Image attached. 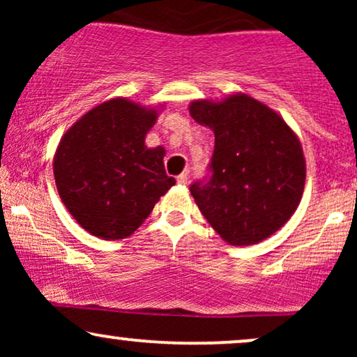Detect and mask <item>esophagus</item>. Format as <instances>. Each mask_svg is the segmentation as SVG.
Listing matches in <instances>:
<instances>
[{
    "label": "esophagus",
    "mask_w": 357,
    "mask_h": 357,
    "mask_svg": "<svg viewBox=\"0 0 357 357\" xmlns=\"http://www.w3.org/2000/svg\"><path fill=\"white\" fill-rule=\"evenodd\" d=\"M176 181H178V184H188V173H181L178 176V178H176Z\"/></svg>",
    "instance_id": "esophagus-1"
}]
</instances>
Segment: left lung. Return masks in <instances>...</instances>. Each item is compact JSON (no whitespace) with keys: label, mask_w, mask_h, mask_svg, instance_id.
<instances>
[{"label":"left lung","mask_w":357,"mask_h":357,"mask_svg":"<svg viewBox=\"0 0 357 357\" xmlns=\"http://www.w3.org/2000/svg\"><path fill=\"white\" fill-rule=\"evenodd\" d=\"M190 114L215 134L211 178L190 188L213 230L230 245H255L290 220L302 199L305 158L297 134L247 93L192 100Z\"/></svg>","instance_id":"8db88e82"}]
</instances>
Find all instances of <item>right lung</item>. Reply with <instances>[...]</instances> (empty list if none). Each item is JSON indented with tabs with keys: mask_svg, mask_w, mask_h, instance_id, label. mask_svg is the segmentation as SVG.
I'll list each match as a JSON object with an SVG mask.
<instances>
[{
	"mask_svg": "<svg viewBox=\"0 0 357 357\" xmlns=\"http://www.w3.org/2000/svg\"><path fill=\"white\" fill-rule=\"evenodd\" d=\"M159 110L116 97L90 109L60 139L53 176L65 208L90 235H132L176 179L165 147H147Z\"/></svg>",
	"mask_w": 357,
	"mask_h": 357,
	"instance_id": "right-lung-1",
	"label": "right lung"
}]
</instances>
